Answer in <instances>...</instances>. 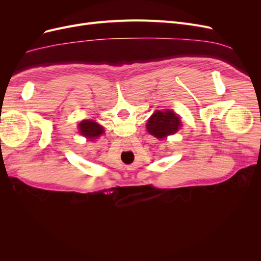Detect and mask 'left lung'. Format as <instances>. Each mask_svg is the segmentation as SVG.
Wrapping results in <instances>:
<instances>
[{
  "instance_id": "left-lung-1",
  "label": "left lung",
  "mask_w": 261,
  "mask_h": 261,
  "mask_svg": "<svg viewBox=\"0 0 261 261\" xmlns=\"http://www.w3.org/2000/svg\"><path fill=\"white\" fill-rule=\"evenodd\" d=\"M179 126L178 116L171 110H165V111H156L151 115L147 123V129L152 136L162 139L175 134Z\"/></svg>"
}]
</instances>
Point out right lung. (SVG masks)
<instances>
[{"mask_svg": "<svg viewBox=\"0 0 261 261\" xmlns=\"http://www.w3.org/2000/svg\"><path fill=\"white\" fill-rule=\"evenodd\" d=\"M80 130L82 135L88 139H92L94 137L100 136L103 133V127L93 121H83L80 124Z\"/></svg>", "mask_w": 261, "mask_h": 261, "instance_id": "add662e5", "label": "right lung"}]
</instances>
